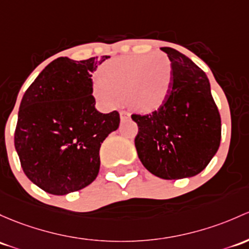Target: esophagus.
I'll list each match as a JSON object with an SVG mask.
<instances>
[{"label": "esophagus", "instance_id": "esophagus-1", "mask_svg": "<svg viewBox=\"0 0 249 249\" xmlns=\"http://www.w3.org/2000/svg\"><path fill=\"white\" fill-rule=\"evenodd\" d=\"M120 118H122V120L127 119V118H130L129 112H126V111H120Z\"/></svg>", "mask_w": 249, "mask_h": 249}]
</instances>
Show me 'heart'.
Masks as SVG:
<instances>
[{
	"label": "heart",
	"mask_w": 249,
	"mask_h": 249,
	"mask_svg": "<svg viewBox=\"0 0 249 249\" xmlns=\"http://www.w3.org/2000/svg\"><path fill=\"white\" fill-rule=\"evenodd\" d=\"M173 65L164 53L127 56L105 63L94 80L93 91L105 106H114L120 98L141 112L160 108L171 93Z\"/></svg>",
	"instance_id": "1"
}]
</instances>
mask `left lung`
<instances>
[{
    "instance_id": "8db88e82",
    "label": "left lung",
    "mask_w": 249,
    "mask_h": 249,
    "mask_svg": "<svg viewBox=\"0 0 249 249\" xmlns=\"http://www.w3.org/2000/svg\"><path fill=\"white\" fill-rule=\"evenodd\" d=\"M173 65V85L160 108L132 114L138 158L151 174L166 180L200 173L218 150L221 116L205 72L175 49L162 48Z\"/></svg>"
}]
</instances>
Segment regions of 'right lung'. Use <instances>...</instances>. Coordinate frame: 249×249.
<instances>
[{
	"label": "right lung",
	"mask_w": 249,
	"mask_h": 249,
	"mask_svg": "<svg viewBox=\"0 0 249 249\" xmlns=\"http://www.w3.org/2000/svg\"><path fill=\"white\" fill-rule=\"evenodd\" d=\"M109 58L59 57L22 96L14 144L26 177L51 195L82 190L98 177L101 143L119 127L117 111L95 108L91 74Z\"/></svg>",
	"instance_id": "1"
}]
</instances>
